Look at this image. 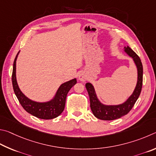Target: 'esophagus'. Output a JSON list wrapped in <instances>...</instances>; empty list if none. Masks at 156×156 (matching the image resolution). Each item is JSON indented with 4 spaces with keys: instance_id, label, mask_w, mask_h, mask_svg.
Wrapping results in <instances>:
<instances>
[{
    "instance_id": "obj_1",
    "label": "esophagus",
    "mask_w": 156,
    "mask_h": 156,
    "mask_svg": "<svg viewBox=\"0 0 156 156\" xmlns=\"http://www.w3.org/2000/svg\"><path fill=\"white\" fill-rule=\"evenodd\" d=\"M79 80L81 81H86L87 80V76L83 73H81L79 75Z\"/></svg>"
}]
</instances>
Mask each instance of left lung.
<instances>
[{"label": "left lung", "mask_w": 156, "mask_h": 156, "mask_svg": "<svg viewBox=\"0 0 156 156\" xmlns=\"http://www.w3.org/2000/svg\"><path fill=\"white\" fill-rule=\"evenodd\" d=\"M125 51L132 57L138 69V81L133 94L124 103L118 105H105L98 100L94 88L90 83L86 84V88L88 92L90 108L92 113L97 119L103 121H112L126 115L129 112L140 96L143 86V68L140 57L129 46L125 47Z\"/></svg>", "instance_id": "left-lung-1"}]
</instances>
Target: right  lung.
I'll use <instances>...</instances> for the list:
<instances>
[{
  "label": "right lung",
  "mask_w": 156,
  "mask_h": 156,
  "mask_svg": "<svg viewBox=\"0 0 156 156\" xmlns=\"http://www.w3.org/2000/svg\"><path fill=\"white\" fill-rule=\"evenodd\" d=\"M19 52L16 56L13 62V72H12V85L13 91L16 96L20 102V105L27 112L31 114L37 118L41 119H53L59 116L64 110L66 99L68 92L70 88L76 83V79H73L64 83L62 84L59 89L57 90V93L54 99L48 102L38 103L30 100L20 91L18 86L16 77V64Z\"/></svg>",
  "instance_id": "add662e5"
}]
</instances>
